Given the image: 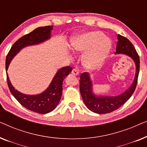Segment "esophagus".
<instances>
[{
    "mask_svg": "<svg viewBox=\"0 0 147 147\" xmlns=\"http://www.w3.org/2000/svg\"><path fill=\"white\" fill-rule=\"evenodd\" d=\"M71 74L74 76H78L79 74V72H78V71L76 69H73L71 71Z\"/></svg>",
    "mask_w": 147,
    "mask_h": 147,
    "instance_id": "34e87169",
    "label": "esophagus"
}]
</instances>
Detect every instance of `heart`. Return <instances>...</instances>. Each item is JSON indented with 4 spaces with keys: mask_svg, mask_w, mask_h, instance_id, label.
I'll use <instances>...</instances> for the list:
<instances>
[{
    "mask_svg": "<svg viewBox=\"0 0 147 147\" xmlns=\"http://www.w3.org/2000/svg\"><path fill=\"white\" fill-rule=\"evenodd\" d=\"M112 47L111 41L101 31H92L76 35L71 39V48L76 53H84L82 65L88 69L101 65Z\"/></svg>",
    "mask_w": 147,
    "mask_h": 147,
    "instance_id": "1",
    "label": "heart"
}]
</instances>
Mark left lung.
<instances>
[{
  "mask_svg": "<svg viewBox=\"0 0 147 147\" xmlns=\"http://www.w3.org/2000/svg\"><path fill=\"white\" fill-rule=\"evenodd\" d=\"M115 54H125L133 59L136 65V74L130 87L124 93L116 96H96L92 91V82L89 74L84 72L80 77V90L86 106L92 112L97 114L110 113L117 110L125 103L134 93L137 85L140 69V59L135 48L128 39L118 35Z\"/></svg>",
  "mask_w": 147,
  "mask_h": 147,
  "instance_id": "1",
  "label": "left lung"
}]
</instances>
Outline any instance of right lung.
<instances>
[{
	"mask_svg": "<svg viewBox=\"0 0 147 147\" xmlns=\"http://www.w3.org/2000/svg\"><path fill=\"white\" fill-rule=\"evenodd\" d=\"M53 26L38 27L29 34L18 39L7 54L6 58V71L13 58L23 49L30 45H37L51 37ZM70 66L62 67L58 70L51 84L46 90L37 95H27L21 93L12 86L7 72V84L11 93L16 100L27 109L39 114H47L53 111L59 104L62 95V84L65 78L71 71Z\"/></svg>",
	"mask_w": 147,
	"mask_h": 147,
	"instance_id": "right-lung-1",
	"label": "right lung"
}]
</instances>
